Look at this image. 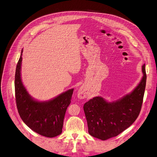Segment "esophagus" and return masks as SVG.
I'll return each mask as SVG.
<instances>
[{
	"mask_svg": "<svg viewBox=\"0 0 157 157\" xmlns=\"http://www.w3.org/2000/svg\"><path fill=\"white\" fill-rule=\"evenodd\" d=\"M87 94L86 92V90H85V88L82 86L79 88L78 93V98L79 99H84L86 97Z\"/></svg>",
	"mask_w": 157,
	"mask_h": 157,
	"instance_id": "esophagus-1",
	"label": "esophagus"
}]
</instances>
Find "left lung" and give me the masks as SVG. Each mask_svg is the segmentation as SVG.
I'll use <instances>...</instances> for the list:
<instances>
[{"label": "left lung", "instance_id": "8db88e82", "mask_svg": "<svg viewBox=\"0 0 157 157\" xmlns=\"http://www.w3.org/2000/svg\"><path fill=\"white\" fill-rule=\"evenodd\" d=\"M138 86L117 101L108 102L101 96L94 97L84 105L88 132L92 136L106 140L115 137L130 126L138 118L146 86L145 66Z\"/></svg>", "mask_w": 157, "mask_h": 157}]
</instances>
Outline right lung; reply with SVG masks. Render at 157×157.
<instances>
[{
  "mask_svg": "<svg viewBox=\"0 0 157 157\" xmlns=\"http://www.w3.org/2000/svg\"><path fill=\"white\" fill-rule=\"evenodd\" d=\"M21 54L15 75V94L19 115L32 130L48 138L62 133L64 118L74 89L69 90L48 101H39L30 96L21 79Z\"/></svg>",
  "mask_w": 157,
  "mask_h": 157,
  "instance_id": "right-lung-1",
  "label": "right lung"
}]
</instances>
